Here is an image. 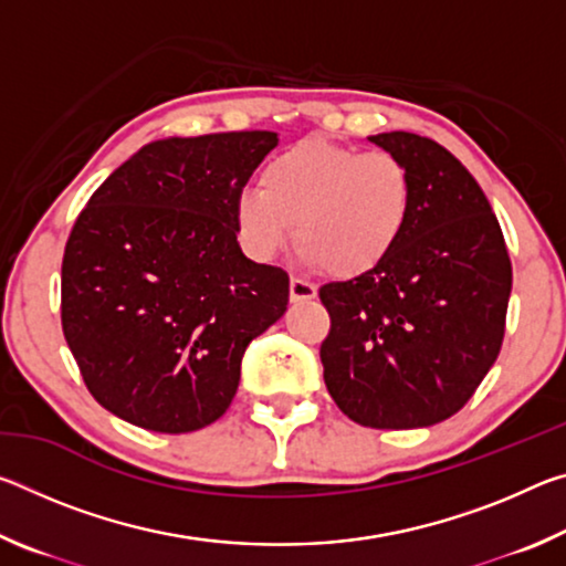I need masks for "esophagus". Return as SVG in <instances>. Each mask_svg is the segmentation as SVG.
<instances>
[{
	"label": "esophagus",
	"instance_id": "1",
	"mask_svg": "<svg viewBox=\"0 0 566 566\" xmlns=\"http://www.w3.org/2000/svg\"><path fill=\"white\" fill-rule=\"evenodd\" d=\"M314 296H317V286L314 284L296 280V276L290 282V300L292 302H310V300H314Z\"/></svg>",
	"mask_w": 566,
	"mask_h": 566
}]
</instances>
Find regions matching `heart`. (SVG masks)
<instances>
[{
	"label": "heart",
	"mask_w": 566,
	"mask_h": 566,
	"mask_svg": "<svg viewBox=\"0 0 566 566\" xmlns=\"http://www.w3.org/2000/svg\"><path fill=\"white\" fill-rule=\"evenodd\" d=\"M415 209V181L389 151H359L310 137L266 161L260 187L234 199V229L256 262L292 242L302 260L337 280H361L385 266Z\"/></svg>",
	"instance_id": "heart-1"
}]
</instances>
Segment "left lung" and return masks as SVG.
I'll return each instance as SVG.
<instances>
[{
	"label": "left lung",
	"instance_id": "obj_1",
	"mask_svg": "<svg viewBox=\"0 0 566 566\" xmlns=\"http://www.w3.org/2000/svg\"><path fill=\"white\" fill-rule=\"evenodd\" d=\"M369 142L405 161L415 209L385 266L319 290L332 317L324 385L361 427H432L467 405L502 349L512 262L482 187L452 151L411 132Z\"/></svg>",
	"mask_w": 566,
	"mask_h": 566
}]
</instances>
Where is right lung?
I'll return each instance as SVG.
<instances>
[{
  "mask_svg": "<svg viewBox=\"0 0 566 566\" xmlns=\"http://www.w3.org/2000/svg\"><path fill=\"white\" fill-rule=\"evenodd\" d=\"M276 142V132L149 142L76 217L62 329L114 417L185 434L232 405L249 342L290 304V276L247 260L234 229V199Z\"/></svg>",
  "mask_w": 566,
  "mask_h": 566,
  "instance_id": "obj_1",
  "label": "right lung"
}]
</instances>
